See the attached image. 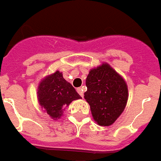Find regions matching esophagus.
Instances as JSON below:
<instances>
[{"label":"esophagus","mask_w":161,"mask_h":161,"mask_svg":"<svg viewBox=\"0 0 161 161\" xmlns=\"http://www.w3.org/2000/svg\"><path fill=\"white\" fill-rule=\"evenodd\" d=\"M77 92H78L79 94H80L81 97L84 96V93H83L82 87H78V88H77Z\"/></svg>","instance_id":"34e87169"}]
</instances>
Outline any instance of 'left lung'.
<instances>
[{
	"instance_id": "1",
	"label": "left lung",
	"mask_w": 161,
	"mask_h": 161,
	"mask_svg": "<svg viewBox=\"0 0 161 161\" xmlns=\"http://www.w3.org/2000/svg\"><path fill=\"white\" fill-rule=\"evenodd\" d=\"M84 98L90 105L93 119L100 126H110L122 114L128 98L125 80L108 64L89 72Z\"/></svg>"
}]
</instances>
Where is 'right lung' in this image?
<instances>
[{
	"instance_id": "obj_1",
	"label": "right lung",
	"mask_w": 161,
	"mask_h": 161,
	"mask_svg": "<svg viewBox=\"0 0 161 161\" xmlns=\"http://www.w3.org/2000/svg\"><path fill=\"white\" fill-rule=\"evenodd\" d=\"M80 98L59 71L44 79L39 86V102L53 119H59L67 106Z\"/></svg>"
}]
</instances>
